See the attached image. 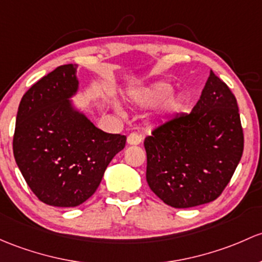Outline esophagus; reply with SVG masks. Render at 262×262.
<instances>
[{
	"instance_id": "1",
	"label": "esophagus",
	"mask_w": 262,
	"mask_h": 262,
	"mask_svg": "<svg viewBox=\"0 0 262 262\" xmlns=\"http://www.w3.org/2000/svg\"><path fill=\"white\" fill-rule=\"evenodd\" d=\"M126 143L129 145H138L142 143V137L137 133H130L128 136V138H126Z\"/></svg>"
}]
</instances>
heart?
<instances>
[{
  "instance_id": "heart-1",
  "label": "heart",
  "mask_w": 262,
  "mask_h": 262,
  "mask_svg": "<svg viewBox=\"0 0 262 262\" xmlns=\"http://www.w3.org/2000/svg\"><path fill=\"white\" fill-rule=\"evenodd\" d=\"M172 85L168 82H157L147 89L138 92L134 95V100L139 105H154L161 101L163 102V113L167 117L178 114L183 109L186 98L182 94H170Z\"/></svg>"
}]
</instances>
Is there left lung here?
I'll list each match as a JSON object with an SVG mask.
<instances>
[{"instance_id": "obj_1", "label": "left lung", "mask_w": 262, "mask_h": 262, "mask_svg": "<svg viewBox=\"0 0 262 262\" xmlns=\"http://www.w3.org/2000/svg\"><path fill=\"white\" fill-rule=\"evenodd\" d=\"M144 148L148 186L166 205L189 208L212 202L244 152L235 95L211 71L192 112L154 129Z\"/></svg>"}]
</instances>
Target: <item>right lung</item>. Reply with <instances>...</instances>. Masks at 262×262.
<instances>
[{"instance_id":"obj_1","label":"right lung","mask_w":262,"mask_h":262,"mask_svg":"<svg viewBox=\"0 0 262 262\" xmlns=\"http://www.w3.org/2000/svg\"><path fill=\"white\" fill-rule=\"evenodd\" d=\"M76 69L61 65L35 82L16 117V163L38 200L54 207H76L92 197L125 147V136L100 130L74 106Z\"/></svg>"}]
</instances>
